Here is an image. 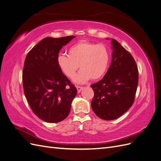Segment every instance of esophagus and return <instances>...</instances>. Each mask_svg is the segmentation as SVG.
I'll use <instances>...</instances> for the list:
<instances>
[{"instance_id":"1","label":"esophagus","mask_w":161,"mask_h":161,"mask_svg":"<svg viewBox=\"0 0 161 161\" xmlns=\"http://www.w3.org/2000/svg\"><path fill=\"white\" fill-rule=\"evenodd\" d=\"M76 89H77V91L78 92H80L81 91V90L83 89V87L80 86H76Z\"/></svg>"}]
</instances>
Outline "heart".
<instances>
[{
	"mask_svg": "<svg viewBox=\"0 0 161 161\" xmlns=\"http://www.w3.org/2000/svg\"><path fill=\"white\" fill-rule=\"evenodd\" d=\"M109 59V52L104 45L81 41L69 48L68 56H58L57 62L62 72L71 79L75 78L79 66L81 71L75 80L83 83L89 79H101L108 70Z\"/></svg>",
	"mask_w": 161,
	"mask_h": 161,
	"instance_id": "1",
	"label": "heart"
}]
</instances>
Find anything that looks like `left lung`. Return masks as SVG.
Masks as SVG:
<instances>
[{
    "label": "left lung",
    "instance_id": "left-lung-1",
    "mask_svg": "<svg viewBox=\"0 0 161 161\" xmlns=\"http://www.w3.org/2000/svg\"><path fill=\"white\" fill-rule=\"evenodd\" d=\"M112 60L105 75L91 86V107L102 119L119 118L133 105L138 84V69L131 53L112 39Z\"/></svg>",
    "mask_w": 161,
    "mask_h": 161
}]
</instances>
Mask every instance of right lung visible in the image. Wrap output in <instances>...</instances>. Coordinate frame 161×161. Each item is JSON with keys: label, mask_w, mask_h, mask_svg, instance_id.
<instances>
[{"label": "right lung", "mask_w": 161, "mask_h": 161, "mask_svg": "<svg viewBox=\"0 0 161 161\" xmlns=\"http://www.w3.org/2000/svg\"><path fill=\"white\" fill-rule=\"evenodd\" d=\"M74 37L43 39L29 52L24 62V93L33 113L46 122L64 120L70 113L71 103L77 93L75 86L57 62L62 47Z\"/></svg>", "instance_id": "1"}]
</instances>
